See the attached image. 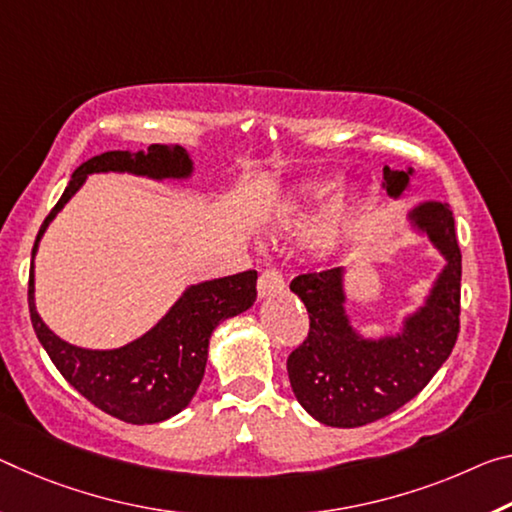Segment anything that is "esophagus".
<instances>
[{"instance_id": "34e87169", "label": "esophagus", "mask_w": 512, "mask_h": 512, "mask_svg": "<svg viewBox=\"0 0 512 512\" xmlns=\"http://www.w3.org/2000/svg\"><path fill=\"white\" fill-rule=\"evenodd\" d=\"M282 289H285V275H282L278 269H266L262 275H259L257 291L262 298L278 294Z\"/></svg>"}]
</instances>
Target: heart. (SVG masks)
Instances as JSON below:
<instances>
[{
  "instance_id": "obj_1",
  "label": "heart",
  "mask_w": 512,
  "mask_h": 512,
  "mask_svg": "<svg viewBox=\"0 0 512 512\" xmlns=\"http://www.w3.org/2000/svg\"><path fill=\"white\" fill-rule=\"evenodd\" d=\"M332 189H335V182L332 180H310L305 184L298 186L294 200L289 202V209H287V225H300L305 221L307 216H310L316 207L321 205L323 200H326ZM344 205L342 202H335V205L330 207V212L323 218V223L319 230H316V243L323 248L328 246H335L339 234L344 230Z\"/></svg>"
}]
</instances>
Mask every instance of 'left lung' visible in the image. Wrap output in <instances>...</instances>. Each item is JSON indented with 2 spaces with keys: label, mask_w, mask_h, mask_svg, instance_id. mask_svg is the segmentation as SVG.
Masks as SVG:
<instances>
[{
  "label": "left lung",
  "mask_w": 512,
  "mask_h": 512,
  "mask_svg": "<svg viewBox=\"0 0 512 512\" xmlns=\"http://www.w3.org/2000/svg\"><path fill=\"white\" fill-rule=\"evenodd\" d=\"M412 168H383L389 198L403 196ZM446 259L431 294L396 335L367 339L346 314L344 266L303 273L289 289L310 314L305 342L287 358L298 403L326 426L358 428L392 415L424 389L449 358L460 332L462 255L446 202H421L408 214Z\"/></svg>",
  "instance_id": "1"
}]
</instances>
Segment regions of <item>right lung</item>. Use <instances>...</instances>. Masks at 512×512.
<instances>
[{
	"instance_id": "1",
	"label": "right lung",
	"mask_w": 512,
	"mask_h": 512,
	"mask_svg": "<svg viewBox=\"0 0 512 512\" xmlns=\"http://www.w3.org/2000/svg\"><path fill=\"white\" fill-rule=\"evenodd\" d=\"M91 173H132L150 180H186L193 173L189 152L180 145L154 143L148 150L97 154L72 173L61 200L40 225L31 250L29 314L38 342L61 376L107 415L127 424H157L182 412L205 376L209 337L218 323L246 312L257 298V271H243L191 285L157 326L111 351L79 348L45 326L34 300V257L54 216L66 207Z\"/></svg>"
}]
</instances>
